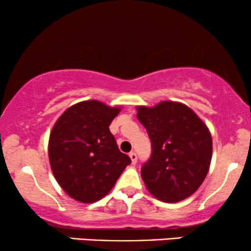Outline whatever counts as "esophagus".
<instances>
[{
	"instance_id": "1",
	"label": "esophagus",
	"mask_w": 251,
	"mask_h": 251,
	"mask_svg": "<svg viewBox=\"0 0 251 251\" xmlns=\"http://www.w3.org/2000/svg\"><path fill=\"white\" fill-rule=\"evenodd\" d=\"M129 158H131V160H132V164H135V163H137V160H138V157H137V153H135L134 151L129 152Z\"/></svg>"
}]
</instances>
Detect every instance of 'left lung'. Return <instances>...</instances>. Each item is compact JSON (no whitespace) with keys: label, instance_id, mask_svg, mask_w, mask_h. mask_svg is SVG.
Masks as SVG:
<instances>
[{"label":"left lung","instance_id":"8db88e82","mask_svg":"<svg viewBox=\"0 0 251 251\" xmlns=\"http://www.w3.org/2000/svg\"><path fill=\"white\" fill-rule=\"evenodd\" d=\"M137 111L151 140V155L142 168L146 188L166 203L190 197L205 179L211 162L212 139L206 125L180 102L139 106Z\"/></svg>","mask_w":251,"mask_h":251}]
</instances>
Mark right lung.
I'll return each instance as SVG.
<instances>
[{
	"instance_id": "right-lung-1",
	"label": "right lung",
	"mask_w": 251,
	"mask_h": 251,
	"mask_svg": "<svg viewBox=\"0 0 251 251\" xmlns=\"http://www.w3.org/2000/svg\"><path fill=\"white\" fill-rule=\"evenodd\" d=\"M120 112L97 100L63 112L50 132L48 153L54 177L74 200L93 203L113 188L131 158L120 152L108 126Z\"/></svg>"
}]
</instances>
